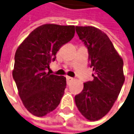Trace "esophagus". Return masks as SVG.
<instances>
[{"label": "esophagus", "instance_id": "1", "mask_svg": "<svg viewBox=\"0 0 134 134\" xmlns=\"http://www.w3.org/2000/svg\"><path fill=\"white\" fill-rule=\"evenodd\" d=\"M66 79H67V83H69L70 82H71L72 80H74V78L73 77H70V76H66Z\"/></svg>", "mask_w": 134, "mask_h": 134}]
</instances>
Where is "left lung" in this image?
<instances>
[{
	"mask_svg": "<svg viewBox=\"0 0 134 134\" xmlns=\"http://www.w3.org/2000/svg\"><path fill=\"white\" fill-rule=\"evenodd\" d=\"M87 48L93 80L84 83L75 96L78 110L90 121H97L111 110L124 82V62L106 34L93 26H76Z\"/></svg>",
	"mask_w": 134,
	"mask_h": 134,
	"instance_id": "1",
	"label": "left lung"
}]
</instances>
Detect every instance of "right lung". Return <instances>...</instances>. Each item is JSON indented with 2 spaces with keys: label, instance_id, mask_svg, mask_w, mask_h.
Here are the masks:
<instances>
[{
  "label": "right lung",
  "instance_id": "obj_1",
  "mask_svg": "<svg viewBox=\"0 0 134 134\" xmlns=\"http://www.w3.org/2000/svg\"><path fill=\"white\" fill-rule=\"evenodd\" d=\"M74 34V26L42 25L33 30L16 51L13 77L20 98L31 114L42 117L60 104L66 78L46 70L60 47Z\"/></svg>",
  "mask_w": 134,
  "mask_h": 134
}]
</instances>
